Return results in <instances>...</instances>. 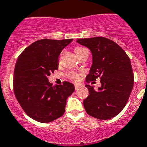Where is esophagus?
Listing matches in <instances>:
<instances>
[{"instance_id":"34e87169","label":"esophagus","mask_w":147,"mask_h":147,"mask_svg":"<svg viewBox=\"0 0 147 147\" xmlns=\"http://www.w3.org/2000/svg\"><path fill=\"white\" fill-rule=\"evenodd\" d=\"M74 86H75V89L76 90V89H78L79 88H80V87L82 86V85L79 84V83H75Z\"/></svg>"}]
</instances>
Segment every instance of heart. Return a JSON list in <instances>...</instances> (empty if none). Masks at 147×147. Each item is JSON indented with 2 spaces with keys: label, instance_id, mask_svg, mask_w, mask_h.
Listing matches in <instances>:
<instances>
[{
  "label": "heart",
  "instance_id": "b5f03b06",
  "mask_svg": "<svg viewBox=\"0 0 147 147\" xmlns=\"http://www.w3.org/2000/svg\"><path fill=\"white\" fill-rule=\"evenodd\" d=\"M84 49H85V48H83V47H76V49H74L75 53H76V55H77L79 53H81V52H82V50H84ZM68 76L71 79L74 80H79V74H76V73H69Z\"/></svg>",
  "mask_w": 147,
  "mask_h": 147
}]
</instances>
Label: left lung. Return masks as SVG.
I'll list each match as a JSON object with an SVG mask.
<instances>
[{"label": "left lung", "mask_w": 147, "mask_h": 147, "mask_svg": "<svg viewBox=\"0 0 147 147\" xmlns=\"http://www.w3.org/2000/svg\"><path fill=\"white\" fill-rule=\"evenodd\" d=\"M76 43L90 49L92 65L86 81L100 77V87L86 85L88 96L83 100L89 116L110 119L119 113L128 102L134 86V74L129 57L114 41L103 37L78 39Z\"/></svg>", "instance_id": "obj_1"}]
</instances>
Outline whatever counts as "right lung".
I'll return each mask as SVG.
<instances>
[{"mask_svg": "<svg viewBox=\"0 0 147 147\" xmlns=\"http://www.w3.org/2000/svg\"><path fill=\"white\" fill-rule=\"evenodd\" d=\"M73 40L43 39L33 43L19 55L13 76L16 98L26 114L47 123L65 112L67 98L74 92L71 82L53 86L50 74L59 68V56Z\"/></svg>", "mask_w": 147, "mask_h": 147, "instance_id": "right-lung-1", "label": "right lung"}]
</instances>
